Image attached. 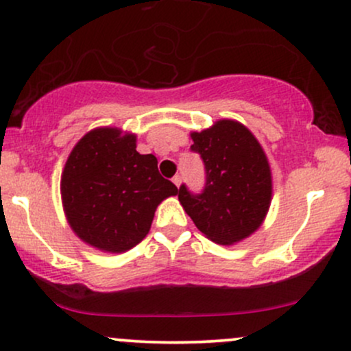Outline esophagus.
<instances>
[{"label":"esophagus","mask_w":351,"mask_h":351,"mask_svg":"<svg viewBox=\"0 0 351 351\" xmlns=\"http://www.w3.org/2000/svg\"><path fill=\"white\" fill-rule=\"evenodd\" d=\"M173 183H175L176 186H180V184H181V176H180V175H176L175 178H173Z\"/></svg>","instance_id":"34e87169"}]
</instances>
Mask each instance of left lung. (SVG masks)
I'll return each instance as SVG.
<instances>
[{
  "mask_svg": "<svg viewBox=\"0 0 351 351\" xmlns=\"http://www.w3.org/2000/svg\"><path fill=\"white\" fill-rule=\"evenodd\" d=\"M191 152L199 153L206 183L201 193L181 184L178 199L196 228L213 243L231 245L263 224L272 196L267 156L243 123L217 120L193 132Z\"/></svg>",
  "mask_w": 351,
  "mask_h": 351,
  "instance_id": "left-lung-1",
  "label": "left lung"
}]
</instances>
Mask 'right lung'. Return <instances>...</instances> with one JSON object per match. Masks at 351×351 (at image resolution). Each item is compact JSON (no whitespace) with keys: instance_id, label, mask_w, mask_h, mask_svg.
Returning a JSON list of instances; mask_svg holds the SVG:
<instances>
[{"instance_id":"add662e5","label":"right lung","mask_w":351,"mask_h":351,"mask_svg":"<svg viewBox=\"0 0 351 351\" xmlns=\"http://www.w3.org/2000/svg\"><path fill=\"white\" fill-rule=\"evenodd\" d=\"M178 188L153 155L136 152V136L95 128L72 148L60 196L72 231L106 252H125L148 234L156 206Z\"/></svg>"}]
</instances>
